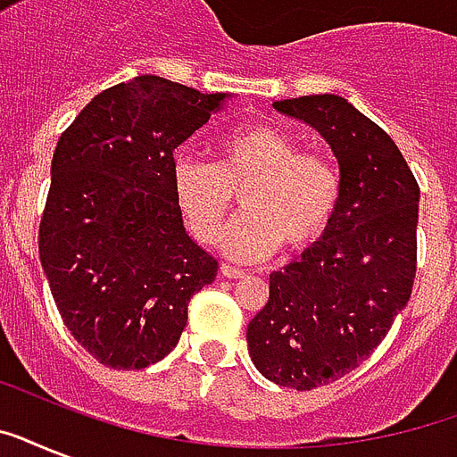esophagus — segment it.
<instances>
[{"mask_svg": "<svg viewBox=\"0 0 457 457\" xmlns=\"http://www.w3.org/2000/svg\"><path fill=\"white\" fill-rule=\"evenodd\" d=\"M220 275L222 278H229V279H239V278H244V275H246V272L244 270H239V268H235V265H222L220 268Z\"/></svg>", "mask_w": 457, "mask_h": 457, "instance_id": "34e87169", "label": "esophagus"}]
</instances>
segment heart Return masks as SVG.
Masks as SVG:
<instances>
[{
  "mask_svg": "<svg viewBox=\"0 0 457 457\" xmlns=\"http://www.w3.org/2000/svg\"><path fill=\"white\" fill-rule=\"evenodd\" d=\"M237 189L244 211L220 246L235 261H258L282 242L303 249L320 239L337 211L341 182L329 158L299 152L289 132L268 123L228 132L218 145V165L192 156L172 165V192L201 242L220 237Z\"/></svg>",
  "mask_w": 457,
  "mask_h": 457,
  "instance_id": "obj_1",
  "label": "heart"
}]
</instances>
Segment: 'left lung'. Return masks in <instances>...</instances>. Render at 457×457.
<instances>
[{"label":"left lung","instance_id":"1","mask_svg":"<svg viewBox=\"0 0 457 457\" xmlns=\"http://www.w3.org/2000/svg\"><path fill=\"white\" fill-rule=\"evenodd\" d=\"M325 137L341 194L322 239L270 275V299L246 327L270 382L311 391L375 351L411 299L420 187L396 142L339 95L272 104Z\"/></svg>","mask_w":457,"mask_h":457}]
</instances>
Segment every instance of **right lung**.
I'll return each mask as SVG.
<instances>
[{
  "instance_id": "add662e5",
  "label": "right lung",
  "mask_w": 457,
  "mask_h": 457,
  "mask_svg": "<svg viewBox=\"0 0 457 457\" xmlns=\"http://www.w3.org/2000/svg\"><path fill=\"white\" fill-rule=\"evenodd\" d=\"M229 99L137 75L96 95L56 145L39 261L68 332L109 368L165 358L215 279L182 222L172 154Z\"/></svg>"
}]
</instances>
